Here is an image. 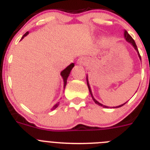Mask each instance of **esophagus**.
<instances>
[{"label": "esophagus", "mask_w": 150, "mask_h": 150, "mask_svg": "<svg viewBox=\"0 0 150 150\" xmlns=\"http://www.w3.org/2000/svg\"><path fill=\"white\" fill-rule=\"evenodd\" d=\"M86 63H87V60L86 58H84V57H81V58H79V59L77 60V64H79L85 65Z\"/></svg>", "instance_id": "obj_1"}]
</instances>
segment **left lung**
<instances>
[{"label": "left lung", "instance_id": "8db88e82", "mask_svg": "<svg viewBox=\"0 0 150 150\" xmlns=\"http://www.w3.org/2000/svg\"><path fill=\"white\" fill-rule=\"evenodd\" d=\"M124 36H125V40H127V42H128V43H131V44L132 45V46H134V48L135 49V50H136V51L137 52V54H138V56H139V58H140V60H141V58H140V53H139V52H138V50H137V45H136V43H135V42H134V39L133 38H132V37H131V36L129 35V34H128V32H127V30H125V32H124ZM86 81H87V85H88V90H89V92H90V94H91V98H92V99H93V100L94 101H95V103L96 104H98V105H99V106H100V107H106V108H107V107H107V106H105V105H103V104H100V103H99L98 101V100H96L95 99V98H94L93 97V95H92V93H91V88H90V86H89V84H88V76H86ZM127 102H125V104H121V105H120V106H117V107H113V108H117V107H122V106H123L124 105V104H126Z\"/></svg>", "mask_w": 150, "mask_h": 150}]
</instances>
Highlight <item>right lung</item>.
I'll list each match as a JSON object with an SVG mask.
<instances>
[{"mask_svg": "<svg viewBox=\"0 0 150 150\" xmlns=\"http://www.w3.org/2000/svg\"><path fill=\"white\" fill-rule=\"evenodd\" d=\"M28 33H29L28 31H27V32H26L25 34H24L23 37H22V39H23L24 37H25V36H27L28 34ZM74 67V63L71 64L70 65L67 66V67H66V68L64 69V70H63V71H62V72H61V76H62V78H63V79H64V88H65L66 85H67V77H68L69 75H70V73H71V70H72V68ZM59 103H57V104H55V105L53 107H52V110H55V108H57V107H58V106H59Z\"/></svg>", "mask_w": 150, "mask_h": 150, "instance_id": "right-lung-1", "label": "right lung"}]
</instances>
